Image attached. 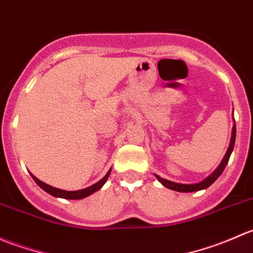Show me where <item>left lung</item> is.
Returning <instances> with one entry per match:
<instances>
[{"instance_id": "obj_1", "label": "left lung", "mask_w": 253, "mask_h": 253, "mask_svg": "<svg viewBox=\"0 0 253 253\" xmlns=\"http://www.w3.org/2000/svg\"><path fill=\"white\" fill-rule=\"evenodd\" d=\"M235 138H236V126H235V120H234V126H233V129H231L230 143H229V147H228V150H226L225 155H224V158L221 159L220 164L218 165V168H216V169L214 170V171L211 172V174L209 175L208 177H206L205 180L201 181V182H197V183H177V182H172V181L167 180V178L160 177V176L154 174L155 177L158 178V181H159V182L162 183L163 186H165L167 188H170V190L177 191V192H196V191H201V190H205V188H208L209 186H211V183H213L214 181H215L216 178H218L219 176L221 175V172L224 171V169H225L226 164H228L229 159H230L231 153H233V150H234V145H235Z\"/></svg>"}]
</instances>
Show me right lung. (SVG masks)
<instances>
[{
    "label": "right lung",
    "instance_id": "add662e5",
    "mask_svg": "<svg viewBox=\"0 0 253 253\" xmlns=\"http://www.w3.org/2000/svg\"><path fill=\"white\" fill-rule=\"evenodd\" d=\"M110 172H111V169L109 170L108 172H106V175L104 176L103 178H101L100 181H98L96 183H94V185L89 186V187L86 188H83V190H78V191H65V190H60V188H56V187H52V186L47 185V183L42 182V181H40L39 178L35 177L34 175H32V177L34 178L35 182L38 183V185L40 186V187L42 188L44 191H46L47 193H50L51 196H53V197H60V198H66V200H82V198H85L88 197V196L93 195L94 192H96V191L100 190L101 187L104 186V183L108 181L109 176H110Z\"/></svg>",
    "mask_w": 253,
    "mask_h": 253
}]
</instances>
